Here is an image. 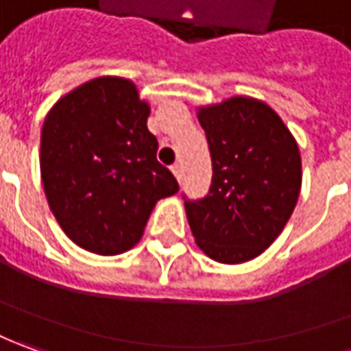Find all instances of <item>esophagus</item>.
Masks as SVG:
<instances>
[{
  "mask_svg": "<svg viewBox=\"0 0 351 351\" xmlns=\"http://www.w3.org/2000/svg\"><path fill=\"white\" fill-rule=\"evenodd\" d=\"M171 171H173V175L176 176V180L180 182V180H182V167H180V165H178V163H176V165L171 167Z\"/></svg>",
  "mask_w": 351,
  "mask_h": 351,
  "instance_id": "obj_1",
  "label": "esophagus"
}]
</instances>
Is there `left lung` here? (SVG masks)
I'll return each mask as SVG.
<instances>
[{
	"label": "left lung",
	"instance_id": "obj_1",
	"mask_svg": "<svg viewBox=\"0 0 351 351\" xmlns=\"http://www.w3.org/2000/svg\"><path fill=\"white\" fill-rule=\"evenodd\" d=\"M213 178L204 199H186L199 250L219 263L261 256L282 232L302 188V157L271 107L245 95L197 107Z\"/></svg>",
	"mask_w": 351,
	"mask_h": 351
}]
</instances>
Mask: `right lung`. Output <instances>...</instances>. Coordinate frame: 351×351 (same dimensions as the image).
<instances>
[{
	"label": "right lung",
	"instance_id": "add662e5",
	"mask_svg": "<svg viewBox=\"0 0 351 351\" xmlns=\"http://www.w3.org/2000/svg\"><path fill=\"white\" fill-rule=\"evenodd\" d=\"M147 117V101L121 76L88 80L45 115L40 171L47 204L65 234L92 254L134 247L157 202L178 192L157 161Z\"/></svg>",
	"mask_w": 351,
	"mask_h": 351
}]
</instances>
